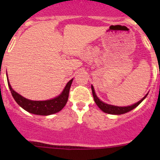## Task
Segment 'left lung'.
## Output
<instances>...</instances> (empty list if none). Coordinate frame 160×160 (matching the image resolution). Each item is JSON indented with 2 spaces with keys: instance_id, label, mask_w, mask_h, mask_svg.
Listing matches in <instances>:
<instances>
[{
  "instance_id": "obj_1",
  "label": "left lung",
  "mask_w": 160,
  "mask_h": 160,
  "mask_svg": "<svg viewBox=\"0 0 160 160\" xmlns=\"http://www.w3.org/2000/svg\"><path fill=\"white\" fill-rule=\"evenodd\" d=\"M91 90H92V93H93V99H94L95 103H96L97 105L98 106V108H99L101 111H104V113H107V114H122L133 110V109L135 108H136L137 106H138V104H139L148 95L146 94L142 99H141L139 101H138V102L135 103V104H132V105L127 106V107H118V106L108 104H106V103H104L103 101H101V100L97 97L96 93H95V91H94V88H93V87L92 86V85H91Z\"/></svg>"
}]
</instances>
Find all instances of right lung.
<instances>
[{
    "label": "right lung",
    "mask_w": 160,
    "mask_h": 160,
    "mask_svg": "<svg viewBox=\"0 0 160 160\" xmlns=\"http://www.w3.org/2000/svg\"><path fill=\"white\" fill-rule=\"evenodd\" d=\"M7 79L11 94L18 104L28 112L38 115H50L62 110L68 101L69 92L73 80H70L67 83L62 93L53 99L47 101H31L14 91L11 87L8 78Z\"/></svg>",
    "instance_id": "right-lung-1"
}]
</instances>
